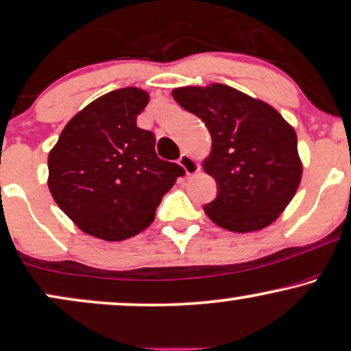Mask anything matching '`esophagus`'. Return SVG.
Here are the masks:
<instances>
[{
  "instance_id": "34e87169",
  "label": "esophagus",
  "mask_w": 351,
  "mask_h": 351,
  "mask_svg": "<svg viewBox=\"0 0 351 351\" xmlns=\"http://www.w3.org/2000/svg\"><path fill=\"white\" fill-rule=\"evenodd\" d=\"M178 162H180V165L184 168L186 175H194V173L199 171L197 162L194 160V158L191 157V155H188V154H181L180 158H178Z\"/></svg>"
}]
</instances>
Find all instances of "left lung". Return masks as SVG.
<instances>
[{
    "label": "left lung",
    "instance_id": "1",
    "mask_svg": "<svg viewBox=\"0 0 351 351\" xmlns=\"http://www.w3.org/2000/svg\"><path fill=\"white\" fill-rule=\"evenodd\" d=\"M173 97L212 136L204 168L215 180L217 197L204 206L208 219L237 233L272 223L301 180L293 128L270 105L223 84L175 88Z\"/></svg>",
    "mask_w": 351,
    "mask_h": 351
}]
</instances>
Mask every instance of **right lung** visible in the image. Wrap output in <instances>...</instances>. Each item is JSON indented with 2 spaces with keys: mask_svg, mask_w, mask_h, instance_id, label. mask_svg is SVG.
I'll return each mask as SVG.
<instances>
[{
  "mask_svg": "<svg viewBox=\"0 0 351 351\" xmlns=\"http://www.w3.org/2000/svg\"><path fill=\"white\" fill-rule=\"evenodd\" d=\"M149 95L118 88L88 104L61 132L48 155V186L82 232L121 241L147 228L178 176V163L155 154V136L136 118Z\"/></svg>",
  "mask_w": 351,
  "mask_h": 351,
  "instance_id": "obj_1",
  "label": "right lung"
}]
</instances>
